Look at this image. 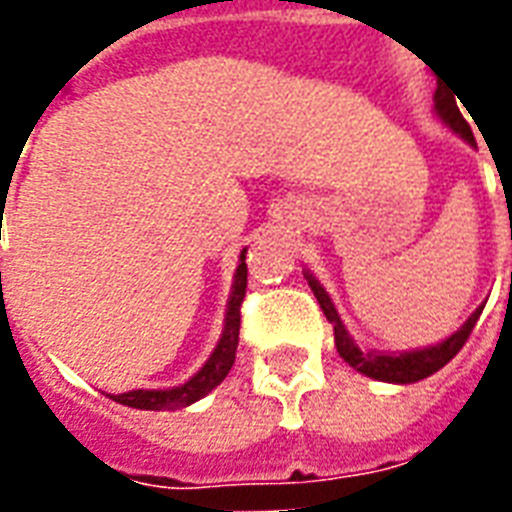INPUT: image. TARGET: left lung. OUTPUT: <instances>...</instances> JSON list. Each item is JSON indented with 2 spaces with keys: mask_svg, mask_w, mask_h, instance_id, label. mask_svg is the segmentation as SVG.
Here are the masks:
<instances>
[{
  "mask_svg": "<svg viewBox=\"0 0 512 512\" xmlns=\"http://www.w3.org/2000/svg\"><path fill=\"white\" fill-rule=\"evenodd\" d=\"M434 111L445 124H448L450 130L458 132L461 138L467 140L475 146V135L469 130L467 119L461 116L458 111V102L456 97L437 83V92H434ZM306 282L312 287L314 298H317V304L323 309V314L328 317V323L333 325V339H336V350L342 355L344 361L350 363L355 372L366 374V377H372V380L380 382H399V385H407V382H418L431 377L434 372H439L442 366L448 361L456 358V352L464 347V342L469 339V333L478 323L480 312H483V306H478L472 317H469L467 323L461 325L453 336H448L445 342L431 344V347H423V350H410V352H377V350H363L358 344L352 342V336L347 333V328L339 320V312H336V306H333L331 295L325 293L323 285L314 279L309 271H306Z\"/></svg>",
  "mask_w": 512,
  "mask_h": 512,
  "instance_id": "left-lung-1",
  "label": "left lung"
}]
</instances>
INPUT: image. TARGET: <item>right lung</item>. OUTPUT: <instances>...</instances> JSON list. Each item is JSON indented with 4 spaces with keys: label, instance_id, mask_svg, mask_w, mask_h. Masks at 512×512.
<instances>
[{
    "label": "right lung",
    "instance_id": "obj_1",
    "mask_svg": "<svg viewBox=\"0 0 512 512\" xmlns=\"http://www.w3.org/2000/svg\"><path fill=\"white\" fill-rule=\"evenodd\" d=\"M246 249L241 252V263L236 268V276H233V290H230V301H227L225 312V328H222V339L211 352L200 372L195 377H189L184 385H176V388H154V391H146V388H138V391L119 393V396H111L113 401H119L124 407H132V410H181V407H189L198 399L208 396V393L217 388L219 382L225 380L227 372L233 369L236 363V347H238V328H241V304H244L246 295Z\"/></svg>",
    "mask_w": 512,
    "mask_h": 512
}]
</instances>
